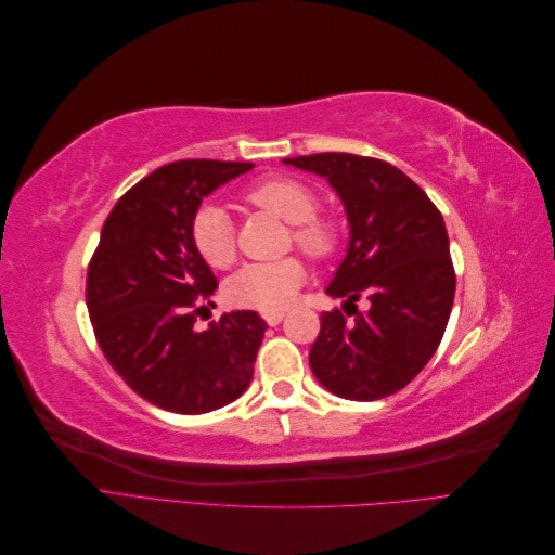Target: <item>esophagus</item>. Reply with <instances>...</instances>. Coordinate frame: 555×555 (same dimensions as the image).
Here are the masks:
<instances>
[{
  "label": "esophagus",
  "instance_id": "34e87169",
  "mask_svg": "<svg viewBox=\"0 0 555 555\" xmlns=\"http://www.w3.org/2000/svg\"><path fill=\"white\" fill-rule=\"evenodd\" d=\"M263 317H266V322H268V324H271V326H278V324L282 322V319H284V312H266Z\"/></svg>",
  "mask_w": 555,
  "mask_h": 555
}]
</instances>
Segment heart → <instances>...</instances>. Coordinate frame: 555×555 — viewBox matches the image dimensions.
I'll use <instances>...</instances> for the list:
<instances>
[{"label":"heart","instance_id":"obj_1","mask_svg":"<svg viewBox=\"0 0 555 555\" xmlns=\"http://www.w3.org/2000/svg\"><path fill=\"white\" fill-rule=\"evenodd\" d=\"M249 206L271 212L294 224V243L312 259H326L338 245V231L326 220H319V201L308 184L292 178H273L245 192ZM190 238L198 257L212 268H229L236 261V229L220 206H201L190 224ZM306 280V268L298 259L266 263H245L227 280V298L233 306L261 312H280L296 298Z\"/></svg>","mask_w":555,"mask_h":555}]
</instances>
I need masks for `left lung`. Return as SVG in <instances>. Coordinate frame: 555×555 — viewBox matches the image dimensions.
<instances>
[{"label":"left lung","mask_w":555,"mask_h":555,"mask_svg":"<svg viewBox=\"0 0 555 555\" xmlns=\"http://www.w3.org/2000/svg\"><path fill=\"white\" fill-rule=\"evenodd\" d=\"M328 180L340 196L349 243L326 294L343 310L365 295L347 324L324 312L310 349L319 384L347 400H379L408 386L438 349L456 292L440 210L396 166L373 157L322 153L282 159ZM347 312V310H345Z\"/></svg>","instance_id":"1"}]
</instances>
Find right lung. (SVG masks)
Masks as SVG:
<instances>
[{
    "mask_svg": "<svg viewBox=\"0 0 555 555\" xmlns=\"http://www.w3.org/2000/svg\"><path fill=\"white\" fill-rule=\"evenodd\" d=\"M249 169L255 164L215 159L162 166L117 201L90 261L88 312L99 347L133 391L166 412L220 410L255 373L268 328L255 310L224 312L194 331L217 280L190 238L201 201Z\"/></svg>",
    "mask_w": 555,
    "mask_h": 555,
    "instance_id": "1",
    "label": "right lung"
}]
</instances>
